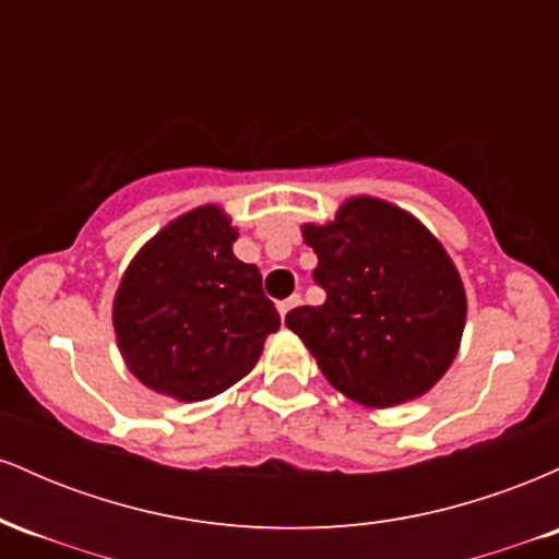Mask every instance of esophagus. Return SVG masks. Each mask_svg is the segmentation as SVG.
I'll return each instance as SVG.
<instances>
[{
  "instance_id": "1",
  "label": "esophagus",
  "mask_w": 559,
  "mask_h": 559,
  "mask_svg": "<svg viewBox=\"0 0 559 559\" xmlns=\"http://www.w3.org/2000/svg\"><path fill=\"white\" fill-rule=\"evenodd\" d=\"M299 294H292V297H288V299H284V301H278V312H281V320H286V316H288V312H292L294 310V307H297L299 305Z\"/></svg>"
}]
</instances>
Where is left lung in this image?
<instances>
[{
  "label": "left lung",
  "instance_id": "1",
  "mask_svg": "<svg viewBox=\"0 0 559 559\" xmlns=\"http://www.w3.org/2000/svg\"><path fill=\"white\" fill-rule=\"evenodd\" d=\"M316 249L318 307L286 325L333 389L383 409L431 391L463 342L467 297L441 241L415 215L378 197H349L333 221L305 223Z\"/></svg>",
  "mask_w": 559,
  "mask_h": 559
}]
</instances>
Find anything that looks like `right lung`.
I'll return each instance as SVG.
<instances>
[{
	"label": "right lung",
	"instance_id": "right-lung-1",
	"mask_svg": "<svg viewBox=\"0 0 559 559\" xmlns=\"http://www.w3.org/2000/svg\"><path fill=\"white\" fill-rule=\"evenodd\" d=\"M239 228L202 204L159 228L128 262L112 299L118 349L155 394L202 402L241 381L281 318L258 265L234 254Z\"/></svg>",
	"mask_w": 559,
	"mask_h": 559
}]
</instances>
